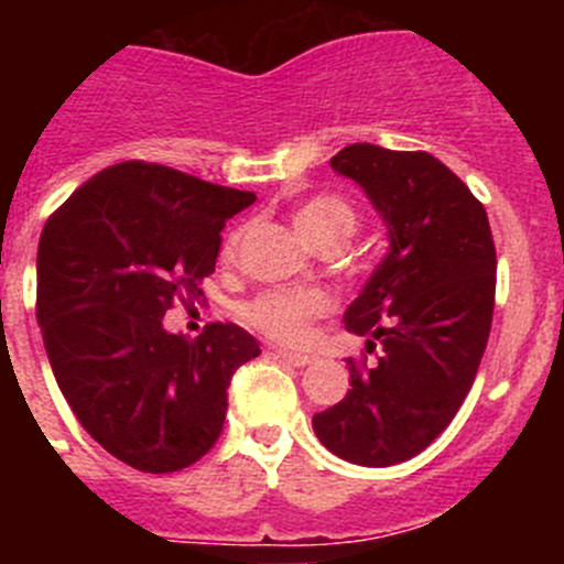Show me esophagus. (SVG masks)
<instances>
[{
  "label": "esophagus",
  "instance_id": "34e87169",
  "mask_svg": "<svg viewBox=\"0 0 564 564\" xmlns=\"http://www.w3.org/2000/svg\"><path fill=\"white\" fill-rule=\"evenodd\" d=\"M275 355L281 357L283 362H289V366H294V368H305V366H311V362H314V357H311V355H300V351L275 349Z\"/></svg>",
  "mask_w": 564,
  "mask_h": 564
}]
</instances>
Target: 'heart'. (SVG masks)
I'll return each mask as SVG.
<instances>
[{
  "mask_svg": "<svg viewBox=\"0 0 564 564\" xmlns=\"http://www.w3.org/2000/svg\"><path fill=\"white\" fill-rule=\"evenodd\" d=\"M294 226L311 246L327 240H344L355 231V213L346 202L335 196H316L300 204L294 213ZM240 246V231H231L224 242V259H235ZM329 311V297L318 289H270L256 294L242 308L250 327L275 338L281 344L300 346L311 338V324Z\"/></svg>",
  "mask_w": 564,
  "mask_h": 564,
  "instance_id": "b5f03b06",
  "label": "heart"
}]
</instances>
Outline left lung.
Listing matches in <instances>:
<instances>
[{"mask_svg":"<svg viewBox=\"0 0 564 564\" xmlns=\"http://www.w3.org/2000/svg\"><path fill=\"white\" fill-rule=\"evenodd\" d=\"M333 172L362 187L388 229V253L346 308L349 333L377 366L357 371L335 406L314 414L333 456L392 466L423 453L451 425L486 351L497 250L482 204L429 152L349 144Z\"/></svg>","mask_w":564,"mask_h":564,"instance_id":"left-lung-1","label":"left lung"}]
</instances>
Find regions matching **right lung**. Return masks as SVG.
I'll use <instances>...</instances> for the list:
<instances>
[{
	"mask_svg": "<svg viewBox=\"0 0 564 564\" xmlns=\"http://www.w3.org/2000/svg\"><path fill=\"white\" fill-rule=\"evenodd\" d=\"M256 193L158 163L108 166L73 191L37 246V324L62 395L113 458L152 475L196 464L220 436L231 373L259 355L237 324L163 329L202 294L220 229Z\"/></svg>",
	"mask_w": 564,
	"mask_h": 564,
	"instance_id": "right-lung-1",
	"label": "right lung"
}]
</instances>
